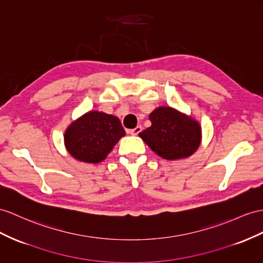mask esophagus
I'll return each mask as SVG.
<instances>
[{
  "mask_svg": "<svg viewBox=\"0 0 263 263\" xmlns=\"http://www.w3.org/2000/svg\"><path fill=\"white\" fill-rule=\"evenodd\" d=\"M141 131H142V126H141V125H138V126L134 127V129L129 130V133H131L132 136H138V134H139Z\"/></svg>",
  "mask_w": 263,
  "mask_h": 263,
  "instance_id": "obj_1",
  "label": "esophagus"
}]
</instances>
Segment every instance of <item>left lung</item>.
<instances>
[{"label":"left lung","mask_w":263,"mask_h":263,"mask_svg":"<svg viewBox=\"0 0 263 263\" xmlns=\"http://www.w3.org/2000/svg\"><path fill=\"white\" fill-rule=\"evenodd\" d=\"M152 125L140 133V137L152 151L166 160L191 156L201 141L198 122L171 107L163 106L150 114Z\"/></svg>","instance_id":"left-lung-1"}]
</instances>
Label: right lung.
<instances>
[{"label": "right lung", "mask_w": 263, "mask_h": 263, "mask_svg": "<svg viewBox=\"0 0 263 263\" xmlns=\"http://www.w3.org/2000/svg\"><path fill=\"white\" fill-rule=\"evenodd\" d=\"M124 134L118 118L92 111L67 127L64 141L73 158L87 163H99Z\"/></svg>", "instance_id": "right-lung-1"}]
</instances>
